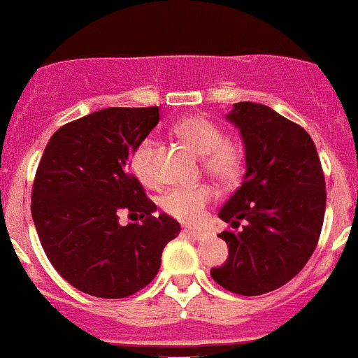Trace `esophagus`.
I'll return each mask as SVG.
<instances>
[{"label": "esophagus", "mask_w": 358, "mask_h": 358, "mask_svg": "<svg viewBox=\"0 0 358 358\" xmlns=\"http://www.w3.org/2000/svg\"><path fill=\"white\" fill-rule=\"evenodd\" d=\"M182 233H184L185 236H191V238H202V236L206 235V231L191 229V227H184V229H182Z\"/></svg>", "instance_id": "obj_1"}]
</instances>
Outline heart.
<instances>
[{"instance_id": "heart-1", "label": "heart", "mask_w": 358, "mask_h": 358, "mask_svg": "<svg viewBox=\"0 0 358 358\" xmlns=\"http://www.w3.org/2000/svg\"><path fill=\"white\" fill-rule=\"evenodd\" d=\"M174 134L194 155L203 156V169L211 174L213 178L222 184H229L238 178L242 165H244L242 151L236 143L224 140L222 129L211 120L202 118V116H189V118L180 120L174 125ZM152 156H155L152 140H143L131 156V171L138 182L143 185L156 184ZM211 200L213 191L206 185L174 187L160 198V207L162 211L176 220L196 225L203 220L206 207Z\"/></svg>"}]
</instances>
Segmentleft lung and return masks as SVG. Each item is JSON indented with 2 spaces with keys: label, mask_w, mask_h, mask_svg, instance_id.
<instances>
[{
  "label": "left lung",
  "mask_w": 358,
  "mask_h": 358,
  "mask_svg": "<svg viewBox=\"0 0 358 358\" xmlns=\"http://www.w3.org/2000/svg\"><path fill=\"white\" fill-rule=\"evenodd\" d=\"M225 120L245 149L242 185L218 216L229 257L211 276L231 293L257 296L287 284L317 248L326 184L317 147L304 129L271 107L240 101Z\"/></svg>",
  "instance_id": "obj_1"
}]
</instances>
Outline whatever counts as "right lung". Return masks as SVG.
I'll return each mask as SVG.
<instances>
[{
  "label": "right lung",
  "mask_w": 358,
  "mask_h": 358,
  "mask_svg": "<svg viewBox=\"0 0 358 358\" xmlns=\"http://www.w3.org/2000/svg\"><path fill=\"white\" fill-rule=\"evenodd\" d=\"M160 122L158 107H110L59 127L32 187V220L54 269L87 295L123 299L156 276L180 224L129 174L134 149ZM123 212L142 224H119Z\"/></svg>",
  "instance_id": "obj_1"
}]
</instances>
